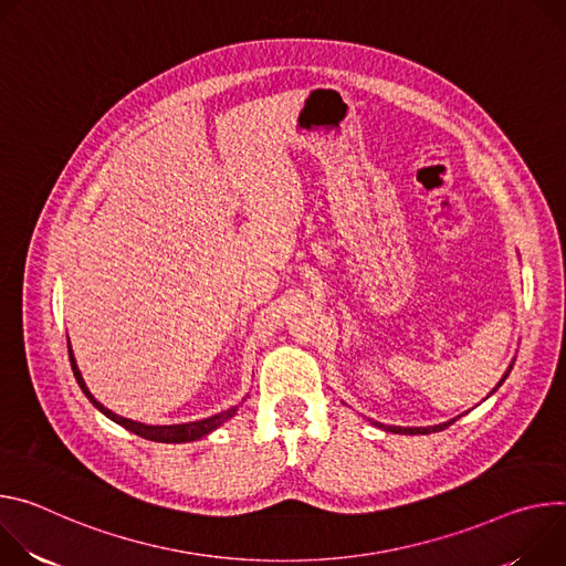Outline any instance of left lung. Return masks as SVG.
Segmentation results:
<instances>
[{"label":"left lung","instance_id":"obj_1","mask_svg":"<svg viewBox=\"0 0 566 566\" xmlns=\"http://www.w3.org/2000/svg\"><path fill=\"white\" fill-rule=\"evenodd\" d=\"M513 364H515V359L511 361V366L506 368V373L501 375V380L496 382V387L485 396V398H490L501 385L506 382V378H509V373H511V368H513ZM461 416H457V418H452V420H448V422H441V424H429V427H398V424H382V422H375V420H370V424H375V427H380V429H385V431H391V433H409V436H416V433H433V431H443L446 427H450L454 420H459Z\"/></svg>","mask_w":566,"mask_h":566}]
</instances>
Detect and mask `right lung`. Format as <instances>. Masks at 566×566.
I'll use <instances>...</instances> for the list:
<instances>
[{
	"mask_svg": "<svg viewBox=\"0 0 566 566\" xmlns=\"http://www.w3.org/2000/svg\"><path fill=\"white\" fill-rule=\"evenodd\" d=\"M67 346H70V359H72L74 375H76V380H78L83 394L90 398V402H92L103 416H107L109 420H114L116 424L125 427L128 431H133V433H137V436H142V438H146V441H155V443H193V441H200L202 436L211 433L213 429H218L220 424H224L231 416H235V411H238V407H240V405H233V407H229V409H224V411H220V413H213V416H209V418L193 420V422H179V424H146V422H137V420H130V418H123V416L114 413L112 409H107L105 405H101V402L92 396V391L87 389V385H85V380H83V373H81V368H78V364H76V357H74L70 337H67ZM242 400H244V398H242Z\"/></svg>",
	"mask_w": 566,
	"mask_h": 566,
	"instance_id": "obj_1",
	"label": "right lung"
}]
</instances>
